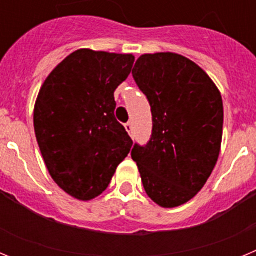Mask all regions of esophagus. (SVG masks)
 <instances>
[{
	"label": "esophagus",
	"mask_w": 256,
	"mask_h": 256,
	"mask_svg": "<svg viewBox=\"0 0 256 256\" xmlns=\"http://www.w3.org/2000/svg\"><path fill=\"white\" fill-rule=\"evenodd\" d=\"M126 132L130 133V137H133V124L132 123H126Z\"/></svg>",
	"instance_id": "esophagus-1"
}]
</instances>
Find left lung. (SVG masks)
Segmentation results:
<instances>
[{"label": "left lung", "instance_id": "1", "mask_svg": "<svg viewBox=\"0 0 256 256\" xmlns=\"http://www.w3.org/2000/svg\"><path fill=\"white\" fill-rule=\"evenodd\" d=\"M132 74L152 114L150 141L136 144L132 159L148 198L177 208L198 195L218 162L220 92L198 64L172 52L142 55Z\"/></svg>", "mask_w": 256, "mask_h": 256}]
</instances>
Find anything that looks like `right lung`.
Wrapping results in <instances>:
<instances>
[{
	"mask_svg": "<svg viewBox=\"0 0 256 256\" xmlns=\"http://www.w3.org/2000/svg\"><path fill=\"white\" fill-rule=\"evenodd\" d=\"M134 56L78 50L40 87L34 106L38 146L52 180L82 201L101 195L133 141L115 119L114 92Z\"/></svg>",
	"mask_w": 256,
	"mask_h": 256,
	"instance_id": "right-lung-1",
	"label": "right lung"
}]
</instances>
